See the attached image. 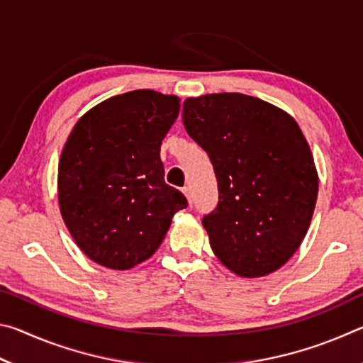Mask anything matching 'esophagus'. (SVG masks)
I'll return each mask as SVG.
<instances>
[{"label": "esophagus", "instance_id": "1", "mask_svg": "<svg viewBox=\"0 0 363 363\" xmlns=\"http://www.w3.org/2000/svg\"><path fill=\"white\" fill-rule=\"evenodd\" d=\"M182 192H184V195H186V199H187V201L189 203H192L194 201V192H192V187H184L182 189Z\"/></svg>", "mask_w": 363, "mask_h": 363}]
</instances>
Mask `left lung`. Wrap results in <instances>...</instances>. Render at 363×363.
<instances>
[{"label": "left lung", "instance_id": "left-lung-1", "mask_svg": "<svg viewBox=\"0 0 363 363\" xmlns=\"http://www.w3.org/2000/svg\"><path fill=\"white\" fill-rule=\"evenodd\" d=\"M182 120L216 173L219 201L203 218L213 253L238 277L275 272L303 243L318 192L298 123L240 93L189 97Z\"/></svg>", "mask_w": 363, "mask_h": 363}]
</instances>
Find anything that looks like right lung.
Wrapping results in <instances>:
<instances>
[{
	"label": "right lung",
	"instance_id": "1",
	"mask_svg": "<svg viewBox=\"0 0 363 363\" xmlns=\"http://www.w3.org/2000/svg\"><path fill=\"white\" fill-rule=\"evenodd\" d=\"M179 108L177 96L138 89L97 104L73 126L59 162L60 214L99 266L128 270L149 259L187 206L160 158Z\"/></svg>",
	"mask_w": 363,
	"mask_h": 363
}]
</instances>
